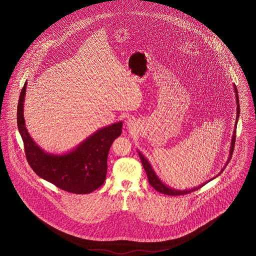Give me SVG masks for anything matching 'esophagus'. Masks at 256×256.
<instances>
[{
	"label": "esophagus",
	"instance_id": "esophagus-1",
	"mask_svg": "<svg viewBox=\"0 0 256 256\" xmlns=\"http://www.w3.org/2000/svg\"><path fill=\"white\" fill-rule=\"evenodd\" d=\"M126 124H128V128H132V126H134V122H132L130 120V121H128V122H126Z\"/></svg>",
	"mask_w": 256,
	"mask_h": 256
}]
</instances>
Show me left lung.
Returning <instances> with one entry per match:
<instances>
[{
  "mask_svg": "<svg viewBox=\"0 0 256 256\" xmlns=\"http://www.w3.org/2000/svg\"><path fill=\"white\" fill-rule=\"evenodd\" d=\"M234 89H235V96H236V102H237V116H236V122H235V128H234V130H233V135H232V145H230V158H228V162H226V164H228V162L230 161V158H232V154H233V150H234V144H235V134H236V124L238 122V118H239V114H240V104H239V98H238V91H237V88H236V86H234ZM139 156H140V159H141V162H142V165H143V167H144V169L146 170V176H148V183L158 191L159 193H162V194H165V195L168 196H182V195H186V194H189V193H192L193 191H196V190H198V189H200V188H202L204 185H206V183L208 182H210V180H208L206 183H204V184H200V185H198V187H195V188H192V189H188V190H176V189H174V188H170L169 186H167V185H165L164 183L162 182L160 180H159L158 176H156V172L154 170L152 169V165H150V163L146 160V158L139 152ZM224 166V167H226ZM222 170H224V168L222 169ZM222 170L220 172L219 174H222Z\"/></svg>",
  "mask_w": 256,
  "mask_h": 256,
  "instance_id": "8db88e82",
  "label": "left lung"
}]
</instances>
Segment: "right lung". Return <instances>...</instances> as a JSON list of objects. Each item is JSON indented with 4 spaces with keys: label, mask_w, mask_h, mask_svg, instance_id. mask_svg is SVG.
<instances>
[{
    "label": "right lung",
    "mask_w": 256,
    "mask_h": 256,
    "mask_svg": "<svg viewBox=\"0 0 256 256\" xmlns=\"http://www.w3.org/2000/svg\"><path fill=\"white\" fill-rule=\"evenodd\" d=\"M26 86V82L18 102L17 124L32 169L41 178L74 194H89L100 187L106 178L110 146L122 134V122L98 130L68 154H50L37 146L24 126Z\"/></svg>",
    "instance_id": "1"
}]
</instances>
